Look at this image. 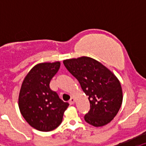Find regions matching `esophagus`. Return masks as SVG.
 I'll use <instances>...</instances> for the list:
<instances>
[{
    "label": "esophagus",
    "mask_w": 146,
    "mask_h": 146,
    "mask_svg": "<svg viewBox=\"0 0 146 146\" xmlns=\"http://www.w3.org/2000/svg\"><path fill=\"white\" fill-rule=\"evenodd\" d=\"M74 102H75V100H74V98H71L70 100L69 101V103L70 104H74Z\"/></svg>",
    "instance_id": "34e87169"
}]
</instances>
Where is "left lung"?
I'll use <instances>...</instances> for the list:
<instances>
[{
	"mask_svg": "<svg viewBox=\"0 0 146 146\" xmlns=\"http://www.w3.org/2000/svg\"><path fill=\"white\" fill-rule=\"evenodd\" d=\"M64 64L88 96L90 110L85 121L96 127L110 123L119 111L123 100L117 77L101 63L88 57L68 59Z\"/></svg>",
	"mask_w": 146,
	"mask_h": 146,
	"instance_id": "8db88e82",
	"label": "left lung"
}]
</instances>
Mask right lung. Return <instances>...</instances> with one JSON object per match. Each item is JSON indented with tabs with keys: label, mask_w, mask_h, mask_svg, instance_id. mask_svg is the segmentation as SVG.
Here are the masks:
<instances>
[{
	"label": "right lung",
	"mask_w": 146,
	"mask_h": 146,
	"mask_svg": "<svg viewBox=\"0 0 146 146\" xmlns=\"http://www.w3.org/2000/svg\"><path fill=\"white\" fill-rule=\"evenodd\" d=\"M60 65V62L37 64L28 72L22 84L19 95L20 113L38 131H50L57 128L69 105L50 88V80Z\"/></svg>",
	"instance_id": "right-lung-1"
}]
</instances>
